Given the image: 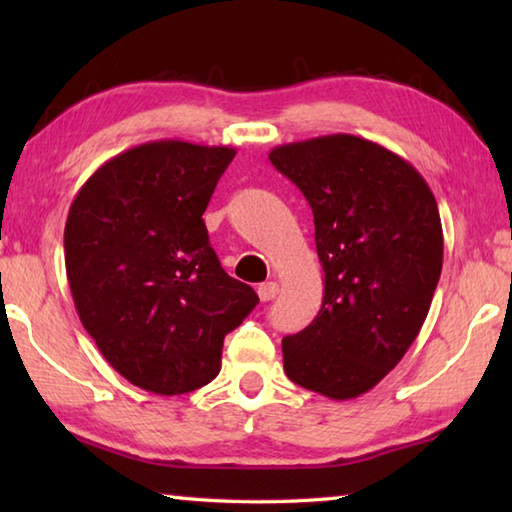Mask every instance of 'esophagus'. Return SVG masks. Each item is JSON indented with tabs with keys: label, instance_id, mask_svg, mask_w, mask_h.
<instances>
[{
	"label": "esophagus",
	"instance_id": "esophagus-1",
	"mask_svg": "<svg viewBox=\"0 0 512 512\" xmlns=\"http://www.w3.org/2000/svg\"><path fill=\"white\" fill-rule=\"evenodd\" d=\"M277 291H280V289H277L275 282H264V284H259V287H257V296L262 302H268V300H273L277 296Z\"/></svg>",
	"mask_w": 512,
	"mask_h": 512
}]
</instances>
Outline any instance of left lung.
Returning a JSON list of instances; mask_svg holds the SVG:
<instances>
[{"label": "left lung", "mask_w": 512, "mask_h": 512, "mask_svg": "<svg viewBox=\"0 0 512 512\" xmlns=\"http://www.w3.org/2000/svg\"><path fill=\"white\" fill-rule=\"evenodd\" d=\"M273 167L314 212L323 307L282 341L298 386L354 400L411 348L443 271L438 203L418 169L384 146L336 133L275 146Z\"/></svg>", "instance_id": "left-lung-1"}]
</instances>
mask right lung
I'll return each instance as SVG.
<instances>
[{
	"mask_svg": "<svg viewBox=\"0 0 512 512\" xmlns=\"http://www.w3.org/2000/svg\"><path fill=\"white\" fill-rule=\"evenodd\" d=\"M235 153L183 140L133 146L69 207L65 268L81 323L110 366L149 393L210 384L225 334L259 302L223 271L203 221Z\"/></svg>",
	"mask_w": 512,
	"mask_h": 512,
	"instance_id": "right-lung-1",
	"label": "right lung"
}]
</instances>
